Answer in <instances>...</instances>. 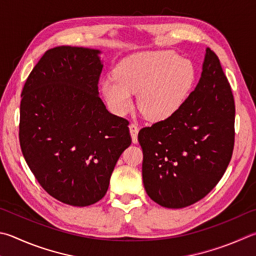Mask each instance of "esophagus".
<instances>
[{"label": "esophagus", "instance_id": "34e87169", "mask_svg": "<svg viewBox=\"0 0 256 256\" xmlns=\"http://www.w3.org/2000/svg\"><path fill=\"white\" fill-rule=\"evenodd\" d=\"M130 133H131L133 143H138V126L136 123L130 124Z\"/></svg>", "mask_w": 256, "mask_h": 256}]
</instances>
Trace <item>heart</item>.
<instances>
[{
	"label": "heart",
	"mask_w": 256,
	"mask_h": 256,
	"mask_svg": "<svg viewBox=\"0 0 256 256\" xmlns=\"http://www.w3.org/2000/svg\"><path fill=\"white\" fill-rule=\"evenodd\" d=\"M115 78L102 82V92L115 114L138 108L152 122L168 120L182 108L196 82V68L188 59L169 51H146L128 56L114 69Z\"/></svg>",
	"instance_id": "b5f03b06"
}]
</instances>
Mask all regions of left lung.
<instances>
[{"label": "left lung", "instance_id": "obj_1", "mask_svg": "<svg viewBox=\"0 0 256 256\" xmlns=\"http://www.w3.org/2000/svg\"><path fill=\"white\" fill-rule=\"evenodd\" d=\"M234 123L230 82L216 54L207 48L200 80L182 108L138 132L148 197L160 206L184 208L210 192L232 159Z\"/></svg>", "mask_w": 256, "mask_h": 256}]
</instances>
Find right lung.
<instances>
[{
  "label": "right lung",
  "mask_w": 256,
  "mask_h": 256,
  "mask_svg": "<svg viewBox=\"0 0 256 256\" xmlns=\"http://www.w3.org/2000/svg\"><path fill=\"white\" fill-rule=\"evenodd\" d=\"M96 49L46 51L22 90L18 138L32 174L50 196L72 206L100 200L118 158L132 142L128 120L98 96Z\"/></svg>",
  "instance_id": "add662e5"
}]
</instances>
